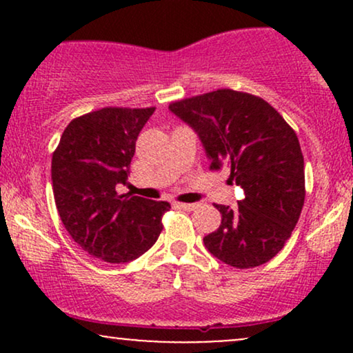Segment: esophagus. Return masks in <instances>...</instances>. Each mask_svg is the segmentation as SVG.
<instances>
[{"label": "esophagus", "instance_id": "1", "mask_svg": "<svg viewBox=\"0 0 353 353\" xmlns=\"http://www.w3.org/2000/svg\"><path fill=\"white\" fill-rule=\"evenodd\" d=\"M176 208H179L182 210H194L197 209V204H188V202H176Z\"/></svg>", "mask_w": 353, "mask_h": 353}]
</instances>
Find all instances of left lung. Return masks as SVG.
I'll return each mask as SVG.
<instances>
[{"label": "left lung", "mask_w": 353, "mask_h": 353, "mask_svg": "<svg viewBox=\"0 0 353 353\" xmlns=\"http://www.w3.org/2000/svg\"><path fill=\"white\" fill-rule=\"evenodd\" d=\"M169 111L199 136L210 169H230L244 189L237 208L219 205L222 221L204 237L214 257L237 269L269 262L281 252L305 199L303 156L294 129L264 99L217 89L172 103Z\"/></svg>", "instance_id": "obj_1"}]
</instances>
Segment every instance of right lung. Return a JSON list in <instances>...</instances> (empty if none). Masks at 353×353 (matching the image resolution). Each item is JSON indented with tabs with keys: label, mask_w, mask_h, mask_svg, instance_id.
<instances>
[{
	"label": "right lung",
	"mask_w": 353,
	"mask_h": 353,
	"mask_svg": "<svg viewBox=\"0 0 353 353\" xmlns=\"http://www.w3.org/2000/svg\"><path fill=\"white\" fill-rule=\"evenodd\" d=\"M156 108H103L72 119L52 154L51 181L61 222L81 249L111 264L156 244L169 202L117 192L128 184L141 129Z\"/></svg>",
	"instance_id": "right-lung-1"
}]
</instances>
